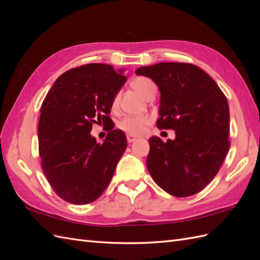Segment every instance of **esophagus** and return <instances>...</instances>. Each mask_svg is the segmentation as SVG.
Returning a JSON list of instances; mask_svg holds the SVG:
<instances>
[{"label": "esophagus", "mask_w": 260, "mask_h": 260, "mask_svg": "<svg viewBox=\"0 0 260 260\" xmlns=\"http://www.w3.org/2000/svg\"><path fill=\"white\" fill-rule=\"evenodd\" d=\"M127 141H128V143L130 144V143H133V142H135V141H137V138L132 137V136H127Z\"/></svg>", "instance_id": "esophagus-1"}]
</instances>
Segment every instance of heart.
Instances as JSON below:
<instances>
[{
  "label": "heart",
  "mask_w": 260,
  "mask_h": 260,
  "mask_svg": "<svg viewBox=\"0 0 260 260\" xmlns=\"http://www.w3.org/2000/svg\"><path fill=\"white\" fill-rule=\"evenodd\" d=\"M131 86L135 89L145 99L152 93H156V85L155 83L145 77H137L131 81ZM118 104V96L114 99L113 106H117ZM149 123V119L147 117H125L119 122V128L128 133L129 136H140L144 132L146 125Z\"/></svg>",
  "instance_id": "b5f03b06"
}]
</instances>
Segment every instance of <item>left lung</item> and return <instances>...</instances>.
Segmentation results:
<instances>
[{"label":"left lung","mask_w":260,"mask_h":260,"mask_svg":"<svg viewBox=\"0 0 260 260\" xmlns=\"http://www.w3.org/2000/svg\"><path fill=\"white\" fill-rule=\"evenodd\" d=\"M160 92L158 129H172L176 139L148 140L146 166L164 191L186 198L214 179L229 149V106L216 81L198 66L158 62L136 70Z\"/></svg>","instance_id":"1"}]
</instances>
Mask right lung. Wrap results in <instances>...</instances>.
I'll return each instance as SVG.
<instances>
[{"label": "right lung", "mask_w": 260, "mask_h": 260, "mask_svg": "<svg viewBox=\"0 0 260 260\" xmlns=\"http://www.w3.org/2000/svg\"><path fill=\"white\" fill-rule=\"evenodd\" d=\"M125 81L123 69L83 65L60 75L43 101L38 128L42 169L66 202L92 203L111 182L127 138L121 130H112L100 144L90 132L96 120L108 119Z\"/></svg>", "instance_id": "1"}]
</instances>
